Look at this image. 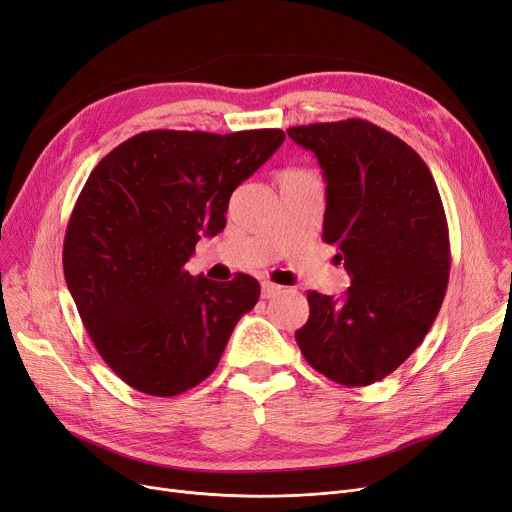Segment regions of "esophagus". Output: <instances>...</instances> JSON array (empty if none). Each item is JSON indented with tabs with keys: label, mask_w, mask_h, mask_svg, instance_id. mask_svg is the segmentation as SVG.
Masks as SVG:
<instances>
[{
	"label": "esophagus",
	"mask_w": 512,
	"mask_h": 512,
	"mask_svg": "<svg viewBox=\"0 0 512 512\" xmlns=\"http://www.w3.org/2000/svg\"><path fill=\"white\" fill-rule=\"evenodd\" d=\"M280 289H282V287L274 285V282H263V285H261V297H263V299L276 297V295L280 293Z\"/></svg>",
	"instance_id": "esophagus-1"
}]
</instances>
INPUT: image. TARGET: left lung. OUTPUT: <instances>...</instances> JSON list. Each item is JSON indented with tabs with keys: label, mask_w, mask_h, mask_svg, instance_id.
Returning a JSON list of instances; mask_svg holds the SVG:
<instances>
[{
	"label": "left lung",
	"mask_w": 512,
	"mask_h": 512,
	"mask_svg": "<svg viewBox=\"0 0 512 512\" xmlns=\"http://www.w3.org/2000/svg\"><path fill=\"white\" fill-rule=\"evenodd\" d=\"M287 132L323 168V240L350 276L342 299L308 293L295 339L329 380L369 386L407 361L441 310L451 255L439 189L405 141L367 120Z\"/></svg>",
	"instance_id": "1"
}]
</instances>
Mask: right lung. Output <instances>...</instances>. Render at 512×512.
Instances as JSON below:
<instances>
[{
  "instance_id": "right-lung-1",
  "label": "right lung",
  "mask_w": 512,
  "mask_h": 512,
  "mask_svg": "<svg viewBox=\"0 0 512 512\" xmlns=\"http://www.w3.org/2000/svg\"><path fill=\"white\" fill-rule=\"evenodd\" d=\"M282 141L280 128L149 130L94 166L67 223L63 270L94 348L130 388L177 396L198 386L255 308L253 276L194 278L185 263Z\"/></svg>"
}]
</instances>
